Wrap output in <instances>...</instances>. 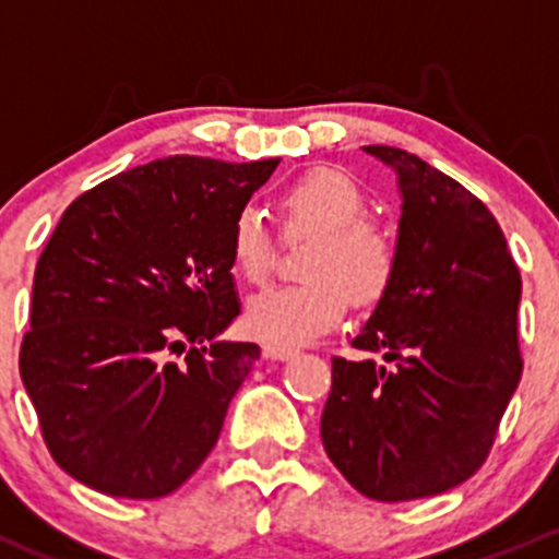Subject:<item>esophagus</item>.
Listing matches in <instances>:
<instances>
[{
	"label": "esophagus",
	"instance_id": "esophagus-1",
	"mask_svg": "<svg viewBox=\"0 0 559 559\" xmlns=\"http://www.w3.org/2000/svg\"><path fill=\"white\" fill-rule=\"evenodd\" d=\"M297 354V348H292V346H264V357H270V359H278V362H286V359H292Z\"/></svg>",
	"mask_w": 559,
	"mask_h": 559
}]
</instances>
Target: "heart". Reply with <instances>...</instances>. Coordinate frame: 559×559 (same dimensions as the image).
Listing matches in <instances>:
<instances>
[{"label":"heart","instance_id":"b5f03b06","mask_svg":"<svg viewBox=\"0 0 559 559\" xmlns=\"http://www.w3.org/2000/svg\"><path fill=\"white\" fill-rule=\"evenodd\" d=\"M284 229L313 235L302 259L306 281L273 286L248 300L243 326L270 346H302L343 319L352 297L357 306L381 300L397 270V246L381 224L365 218L368 197L354 178L313 170L278 197ZM273 233L257 207L233 222L229 257L248 284H262L273 270Z\"/></svg>","mask_w":559,"mask_h":559}]
</instances>
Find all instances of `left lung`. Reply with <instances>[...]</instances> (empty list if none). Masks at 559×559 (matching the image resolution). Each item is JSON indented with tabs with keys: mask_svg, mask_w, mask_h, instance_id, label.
<instances>
[{
	"mask_svg": "<svg viewBox=\"0 0 559 559\" xmlns=\"http://www.w3.org/2000/svg\"><path fill=\"white\" fill-rule=\"evenodd\" d=\"M397 175V270L352 346L332 359L321 443L357 492L381 503L467 481L492 449L522 379V278L481 200L419 156L365 145Z\"/></svg>",
	"mask_w": 559,
	"mask_h": 559,
	"instance_id": "left-lung-1",
	"label": "left lung"
}]
</instances>
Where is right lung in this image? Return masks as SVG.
Listing matches in <instances>:
<instances>
[{
    "label": "right lung",
    "instance_id": "add662e5",
    "mask_svg": "<svg viewBox=\"0 0 559 559\" xmlns=\"http://www.w3.org/2000/svg\"><path fill=\"white\" fill-rule=\"evenodd\" d=\"M278 162L167 156L64 211L35 270L21 379L72 478L165 498L216 447L259 359L257 343L216 341L240 313L229 235Z\"/></svg>",
    "mask_w": 559,
    "mask_h": 559
}]
</instances>
